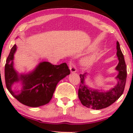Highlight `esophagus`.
<instances>
[{
  "instance_id": "1",
  "label": "esophagus",
  "mask_w": 133,
  "mask_h": 133,
  "mask_svg": "<svg viewBox=\"0 0 133 133\" xmlns=\"http://www.w3.org/2000/svg\"><path fill=\"white\" fill-rule=\"evenodd\" d=\"M69 69L71 72H76L77 71L76 65L73 63V62L69 61Z\"/></svg>"
}]
</instances>
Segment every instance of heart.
<instances>
[{
	"instance_id": "obj_1",
	"label": "heart",
	"mask_w": 133,
	"mask_h": 133,
	"mask_svg": "<svg viewBox=\"0 0 133 133\" xmlns=\"http://www.w3.org/2000/svg\"><path fill=\"white\" fill-rule=\"evenodd\" d=\"M93 60V57H88L86 58V59H84V62H86V63H90V62H91Z\"/></svg>"
}]
</instances>
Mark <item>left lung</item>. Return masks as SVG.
<instances>
[{"label":"left lung","instance_id":"left-lung-1","mask_svg":"<svg viewBox=\"0 0 133 133\" xmlns=\"http://www.w3.org/2000/svg\"><path fill=\"white\" fill-rule=\"evenodd\" d=\"M117 56L119 61L116 67L119 74L116 78L118 80L116 86L108 92L93 91L84 84V74H80V85L78 90V97L82 105L93 109H102L109 106L118 99L124 92L126 84L127 70L124 56L121 51L119 44L117 42Z\"/></svg>","mask_w":133,"mask_h":133}]
</instances>
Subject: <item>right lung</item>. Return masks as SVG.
Wrapping results in <instances>:
<instances>
[{"label":"right lung","instance_id":"add662e5","mask_svg":"<svg viewBox=\"0 0 133 133\" xmlns=\"http://www.w3.org/2000/svg\"><path fill=\"white\" fill-rule=\"evenodd\" d=\"M16 45L12 47L5 65V85L8 91L17 100L25 106L39 107L46 104L53 96L59 81L70 74L66 63L53 65L49 62L39 64L34 71L27 75H18L14 69V54ZM21 80L23 89L20 93L14 92L11 86Z\"/></svg>","mask_w":133,"mask_h":133}]
</instances>
